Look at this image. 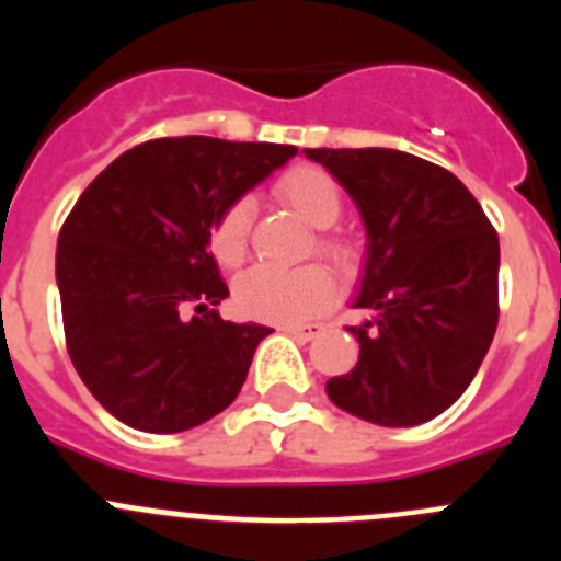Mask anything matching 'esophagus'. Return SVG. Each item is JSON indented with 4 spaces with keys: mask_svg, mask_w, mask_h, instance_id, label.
Masks as SVG:
<instances>
[{
    "mask_svg": "<svg viewBox=\"0 0 561 561\" xmlns=\"http://www.w3.org/2000/svg\"><path fill=\"white\" fill-rule=\"evenodd\" d=\"M280 331H284V334H289V336H295V340H300V342H309V340H314V336L320 334V331H323V325H317V323H309V325H280Z\"/></svg>",
    "mask_w": 561,
    "mask_h": 561,
    "instance_id": "34e87169",
    "label": "esophagus"
}]
</instances>
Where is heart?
Returning <instances> with one entry per match:
<instances>
[{"mask_svg": "<svg viewBox=\"0 0 561 561\" xmlns=\"http://www.w3.org/2000/svg\"><path fill=\"white\" fill-rule=\"evenodd\" d=\"M280 202L306 221V225L325 230L342 213V196L329 173L317 168H295L284 173L275 185ZM250 202L238 199L219 216L210 232L213 255L221 266H238L247 255V236H250ZM320 252L345 266L351 261V247L340 238H320ZM336 284L323 266H304V270H272V266H252L238 277L232 286L236 309L252 320L295 325L309 317L320 314L334 297Z\"/></svg>", "mask_w": 561, "mask_h": 561, "instance_id": "heart-1", "label": "heart"}]
</instances>
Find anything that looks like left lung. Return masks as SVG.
<instances>
[{
    "instance_id": "obj_1",
    "label": "left lung",
    "mask_w": 561,
    "mask_h": 561,
    "mask_svg": "<svg viewBox=\"0 0 561 561\" xmlns=\"http://www.w3.org/2000/svg\"><path fill=\"white\" fill-rule=\"evenodd\" d=\"M345 187L368 247L351 325L359 362L325 381L336 408L415 427L460 399L497 329L500 241L463 182L393 148H304Z\"/></svg>"
}]
</instances>
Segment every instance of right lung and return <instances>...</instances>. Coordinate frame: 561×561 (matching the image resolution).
<instances>
[{
    "label": "right lung",
    "mask_w": 561,
    "mask_h": 561,
    "mask_svg": "<svg viewBox=\"0 0 561 561\" xmlns=\"http://www.w3.org/2000/svg\"><path fill=\"white\" fill-rule=\"evenodd\" d=\"M295 153L277 142L165 137L121 153L81 193L58 236L56 284L69 359L114 419L182 433L236 401L272 329L213 309L230 289L210 232Z\"/></svg>",
    "instance_id": "add662e5"
}]
</instances>
